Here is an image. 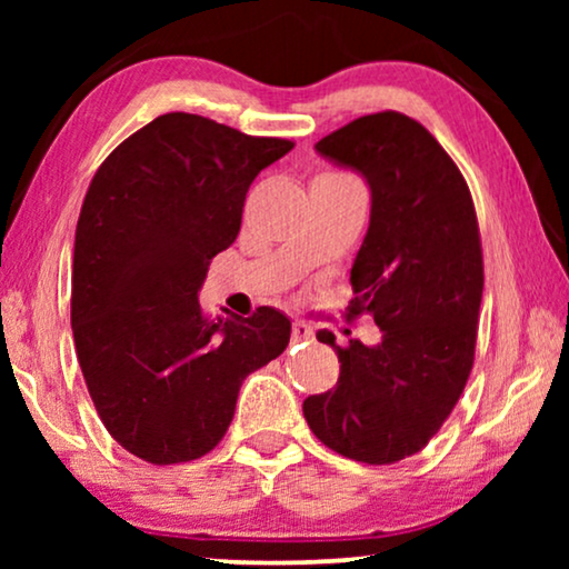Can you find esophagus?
I'll return each instance as SVG.
<instances>
[{
    "label": "esophagus",
    "mask_w": 569,
    "mask_h": 569,
    "mask_svg": "<svg viewBox=\"0 0 569 569\" xmlns=\"http://www.w3.org/2000/svg\"><path fill=\"white\" fill-rule=\"evenodd\" d=\"M292 339H295V341H310V339H313V329H310L308 323L295 321V323H292Z\"/></svg>",
    "instance_id": "34e87169"
}]
</instances>
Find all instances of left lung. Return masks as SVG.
<instances>
[{
	"label": "left lung",
	"instance_id": "8db88e82",
	"mask_svg": "<svg viewBox=\"0 0 569 569\" xmlns=\"http://www.w3.org/2000/svg\"><path fill=\"white\" fill-rule=\"evenodd\" d=\"M316 150L370 186L347 321L370 316L383 337L376 347H339L331 331H318L341 372L331 391L302 401V415L339 456L396 463L438 435L473 368L485 290L477 209L438 139L399 111L349 121Z\"/></svg>",
	"mask_w": 569,
	"mask_h": 569
}]
</instances>
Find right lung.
Here are the masks:
<instances>
[{"instance_id": "obj_1", "label": "right lung", "mask_w": 569, "mask_h": 569, "mask_svg": "<svg viewBox=\"0 0 569 569\" xmlns=\"http://www.w3.org/2000/svg\"><path fill=\"white\" fill-rule=\"evenodd\" d=\"M292 147L166 113L92 176L74 232V349L100 422L147 463L209 453L243 380L290 345L279 310L209 318L197 295L238 238L248 186Z\"/></svg>"}]
</instances>
